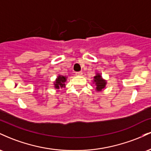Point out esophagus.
Segmentation results:
<instances>
[{
	"label": "esophagus",
	"mask_w": 151,
	"mask_h": 151,
	"mask_svg": "<svg viewBox=\"0 0 151 151\" xmlns=\"http://www.w3.org/2000/svg\"><path fill=\"white\" fill-rule=\"evenodd\" d=\"M76 75L81 76V75H82V72H76Z\"/></svg>",
	"instance_id": "34e87169"
}]
</instances>
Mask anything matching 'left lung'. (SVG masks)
Listing matches in <instances>:
<instances>
[{
	"mask_svg": "<svg viewBox=\"0 0 151 151\" xmlns=\"http://www.w3.org/2000/svg\"><path fill=\"white\" fill-rule=\"evenodd\" d=\"M93 83H95V85L96 86V90L98 91H102L105 88L106 84V81L102 78L100 74H96V76L93 77Z\"/></svg>",
	"mask_w": 151,
	"mask_h": 151,
	"instance_id": "obj_1",
	"label": "left lung"
}]
</instances>
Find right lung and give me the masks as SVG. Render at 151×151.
<instances>
[{
    "instance_id": "add662e5",
    "label": "right lung",
    "mask_w": 151,
    "mask_h": 151,
    "mask_svg": "<svg viewBox=\"0 0 151 151\" xmlns=\"http://www.w3.org/2000/svg\"><path fill=\"white\" fill-rule=\"evenodd\" d=\"M67 77H65V76L59 75L57 77L56 80L54 82V85H55L54 87L56 89H62V88L65 87V82L67 81Z\"/></svg>"
}]
</instances>
